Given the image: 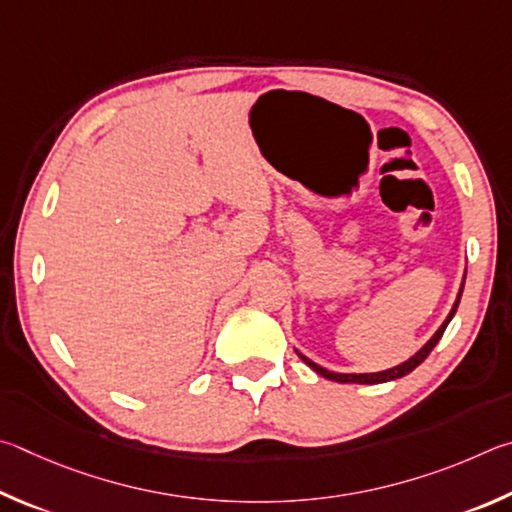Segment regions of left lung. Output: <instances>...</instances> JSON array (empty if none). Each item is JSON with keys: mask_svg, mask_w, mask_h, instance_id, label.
Returning a JSON list of instances; mask_svg holds the SVG:
<instances>
[{"mask_svg": "<svg viewBox=\"0 0 512 512\" xmlns=\"http://www.w3.org/2000/svg\"><path fill=\"white\" fill-rule=\"evenodd\" d=\"M463 292V290H461ZM461 292H459V297H456V303H454V308H452V312L450 315H447V319L443 321V326L436 330V335L429 339V342L420 348V351L414 355V357H409L407 362H402L400 366H393V369H389V371H380V373H333V371H328V369H324V366H319V364H315V362H310L308 357H303L301 353H299V357L303 362H306L312 371H317L319 375H324V378H328V380H335V382H342V384H346V382H357V384H380V382H389V380H398V378H402V375H407V373H411L416 369V366H420L423 364L425 360H427V355L434 351V346L438 344V339L443 337V333H445V328H447V324H450L452 321V317H454V312H456V308H459V301H461Z\"/></svg>", "mask_w": 512, "mask_h": 512, "instance_id": "left-lung-1", "label": "left lung"}]
</instances>
